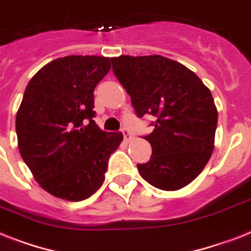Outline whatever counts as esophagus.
<instances>
[{"instance_id":"esophagus-1","label":"esophagus","mask_w":251,"mask_h":251,"mask_svg":"<svg viewBox=\"0 0 251 251\" xmlns=\"http://www.w3.org/2000/svg\"><path fill=\"white\" fill-rule=\"evenodd\" d=\"M122 135H124V139H125V142H127V143L132 140V134L127 129H122Z\"/></svg>"}]
</instances>
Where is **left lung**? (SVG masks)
<instances>
[{
	"instance_id": "left-lung-1",
	"label": "left lung",
	"mask_w": 251,
	"mask_h": 251,
	"mask_svg": "<svg viewBox=\"0 0 251 251\" xmlns=\"http://www.w3.org/2000/svg\"><path fill=\"white\" fill-rule=\"evenodd\" d=\"M111 62L136 116L156 117L144 136L152 154L138 164L142 178L162 191L183 188L213 153L218 111L210 90L191 69L161 55H121Z\"/></svg>"
}]
</instances>
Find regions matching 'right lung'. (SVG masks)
<instances>
[{
  "mask_svg": "<svg viewBox=\"0 0 251 251\" xmlns=\"http://www.w3.org/2000/svg\"><path fill=\"white\" fill-rule=\"evenodd\" d=\"M111 59L71 55L55 59L26 85L16 113L22 158L38 184L67 201H82L104 182L108 160L124 139L99 129L94 90Z\"/></svg>",
  "mask_w": 251,
  "mask_h": 251,
  "instance_id": "1",
  "label": "right lung"
}]
</instances>
